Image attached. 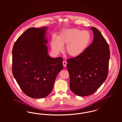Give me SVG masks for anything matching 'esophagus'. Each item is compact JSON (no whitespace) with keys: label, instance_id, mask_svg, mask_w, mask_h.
I'll return each mask as SVG.
<instances>
[{"label":"esophagus","instance_id":"esophagus-1","mask_svg":"<svg viewBox=\"0 0 122 122\" xmlns=\"http://www.w3.org/2000/svg\"><path fill=\"white\" fill-rule=\"evenodd\" d=\"M63 66H64V67H66L67 63V62L65 61H63Z\"/></svg>","mask_w":122,"mask_h":122}]
</instances>
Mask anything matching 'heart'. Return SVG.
<instances>
[{
  "label": "heart",
  "mask_w": 122,
  "mask_h": 122,
  "mask_svg": "<svg viewBox=\"0 0 122 122\" xmlns=\"http://www.w3.org/2000/svg\"><path fill=\"white\" fill-rule=\"evenodd\" d=\"M91 40L92 36L88 31L72 28L62 31L58 38L52 36L51 46L52 51L58 53L63 51V46L66 45L65 52L70 57H76L87 49Z\"/></svg>",
  "instance_id": "obj_1"
}]
</instances>
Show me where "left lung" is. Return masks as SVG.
Instances as JSON below:
<instances>
[{
	"instance_id": "1",
	"label": "left lung",
	"mask_w": 122,
	"mask_h": 122,
	"mask_svg": "<svg viewBox=\"0 0 122 122\" xmlns=\"http://www.w3.org/2000/svg\"><path fill=\"white\" fill-rule=\"evenodd\" d=\"M94 39L81 55L67 59L70 89L76 95L85 97L95 93L106 80L110 49L98 29L92 27Z\"/></svg>"
}]
</instances>
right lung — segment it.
Here are the masks:
<instances>
[{
  "label": "right lung",
  "mask_w": 122,
  "mask_h": 122,
  "mask_svg": "<svg viewBox=\"0 0 122 122\" xmlns=\"http://www.w3.org/2000/svg\"><path fill=\"white\" fill-rule=\"evenodd\" d=\"M46 27L30 28L20 35L12 49V73L25 95L44 98L52 91L56 76L63 69L62 57L47 53Z\"/></svg>",
  "instance_id": "add662e5"
}]
</instances>
